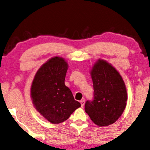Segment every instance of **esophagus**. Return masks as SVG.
Here are the masks:
<instances>
[{
	"label": "esophagus",
	"mask_w": 150,
	"mask_h": 150,
	"mask_svg": "<svg viewBox=\"0 0 150 150\" xmlns=\"http://www.w3.org/2000/svg\"><path fill=\"white\" fill-rule=\"evenodd\" d=\"M80 104H81V107H84V103H85V100H84V99H82V100H80Z\"/></svg>",
	"instance_id": "esophagus-1"
}]
</instances>
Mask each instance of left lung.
Listing matches in <instances>:
<instances>
[{
	"label": "left lung",
	"instance_id": "obj_1",
	"mask_svg": "<svg viewBox=\"0 0 150 150\" xmlns=\"http://www.w3.org/2000/svg\"><path fill=\"white\" fill-rule=\"evenodd\" d=\"M94 88V100L86 101L85 112L94 124L107 127L116 122L125 110L127 93L118 71L105 59H98L90 71Z\"/></svg>",
	"mask_w": 150,
	"mask_h": 150
}]
</instances>
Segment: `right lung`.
Instances as JSON below:
<instances>
[{
  "mask_svg": "<svg viewBox=\"0 0 150 150\" xmlns=\"http://www.w3.org/2000/svg\"><path fill=\"white\" fill-rule=\"evenodd\" d=\"M68 69V64L65 59L52 57L38 69L31 83L30 95L34 107L53 124L67 120L81 106L65 85Z\"/></svg>",
  "mask_w": 150,
  "mask_h": 150,
  "instance_id": "obj_1",
  "label": "right lung"
}]
</instances>
